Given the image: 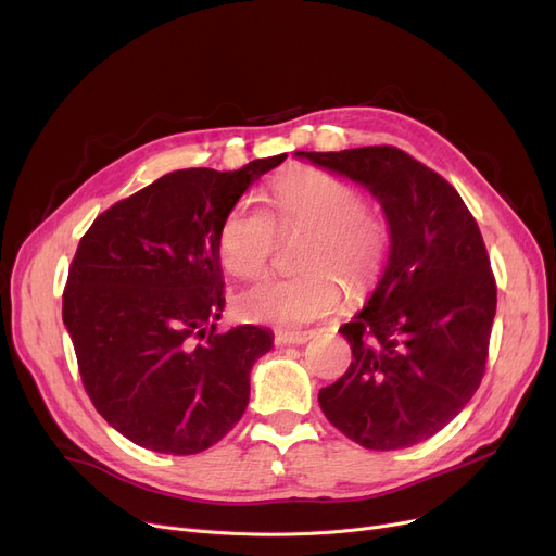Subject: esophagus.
Instances as JSON below:
<instances>
[{
    "label": "esophagus",
    "mask_w": 556,
    "mask_h": 556,
    "mask_svg": "<svg viewBox=\"0 0 556 556\" xmlns=\"http://www.w3.org/2000/svg\"><path fill=\"white\" fill-rule=\"evenodd\" d=\"M313 338V331H279L277 333V345H304Z\"/></svg>",
    "instance_id": "1"
}]
</instances>
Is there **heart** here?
Here are the masks:
<instances>
[{"label": "heart", "mask_w": 556, "mask_h": 556, "mask_svg": "<svg viewBox=\"0 0 556 556\" xmlns=\"http://www.w3.org/2000/svg\"><path fill=\"white\" fill-rule=\"evenodd\" d=\"M273 213L245 198L220 231V258L236 277H254L270 263L279 233L308 229L295 275H268L238 293L245 320L300 327L329 316L343 300L341 275L350 288H366L381 268L389 227L377 206L361 202L358 190L323 170L288 173L270 192Z\"/></svg>", "instance_id": "obj_1"}]
</instances>
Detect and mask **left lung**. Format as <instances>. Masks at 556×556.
I'll return each mask as SVG.
<instances>
[{
  "label": "left lung",
  "instance_id": "obj_1",
  "mask_svg": "<svg viewBox=\"0 0 556 556\" xmlns=\"http://www.w3.org/2000/svg\"><path fill=\"white\" fill-rule=\"evenodd\" d=\"M298 156L364 184L391 229L383 277L338 329L352 364L320 389L323 414L368 450L422 443L486 372L497 286L484 238L456 188L393 144Z\"/></svg>",
  "mask_w": 556,
  "mask_h": 556
}]
</instances>
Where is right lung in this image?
<instances>
[{"instance_id": "1", "label": "right lung", "mask_w": 556, "mask_h": 556, "mask_svg": "<svg viewBox=\"0 0 556 556\" xmlns=\"http://www.w3.org/2000/svg\"><path fill=\"white\" fill-rule=\"evenodd\" d=\"M286 154L233 173L188 167L94 218L70 263L63 323L84 389L131 443L198 454L225 439L250 402V370L273 333L218 331L220 231L240 195Z\"/></svg>"}]
</instances>
